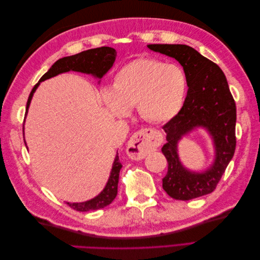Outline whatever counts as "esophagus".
Returning a JSON list of instances; mask_svg holds the SVG:
<instances>
[{
  "label": "esophagus",
  "mask_w": 260,
  "mask_h": 260,
  "mask_svg": "<svg viewBox=\"0 0 260 260\" xmlns=\"http://www.w3.org/2000/svg\"><path fill=\"white\" fill-rule=\"evenodd\" d=\"M162 143V136L154 129H142L131 137L127 152L133 159H141Z\"/></svg>",
  "instance_id": "34e87169"
}]
</instances>
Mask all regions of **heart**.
Wrapping results in <instances>:
<instances>
[{
	"mask_svg": "<svg viewBox=\"0 0 260 260\" xmlns=\"http://www.w3.org/2000/svg\"><path fill=\"white\" fill-rule=\"evenodd\" d=\"M186 89V76L178 65L138 58L117 73L113 89H105L103 99L117 117L127 116L137 106L143 119L161 123L180 112Z\"/></svg>",
	"mask_w": 260,
	"mask_h": 260,
	"instance_id": "heart-1",
	"label": "heart"
}]
</instances>
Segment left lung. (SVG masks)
<instances>
[{
    "instance_id": "obj_1",
    "label": "left lung",
    "mask_w": 260,
    "mask_h": 260,
    "mask_svg": "<svg viewBox=\"0 0 260 260\" xmlns=\"http://www.w3.org/2000/svg\"><path fill=\"white\" fill-rule=\"evenodd\" d=\"M156 53L175 58L183 67L187 94L178 115L164 125L166 144L161 152L168 161L162 187L172 199L188 201L211 193L221 179L235 151L237 107L226 78L218 65L185 44H148ZM198 128L212 139L214 160L202 172L187 170L177 153L180 139Z\"/></svg>"
}]
</instances>
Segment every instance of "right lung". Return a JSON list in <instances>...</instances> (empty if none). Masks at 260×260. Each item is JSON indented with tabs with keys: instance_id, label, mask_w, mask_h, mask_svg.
Masks as SVG:
<instances>
[{
	"instance_id": "1",
	"label": "right lung",
	"mask_w": 260,
	"mask_h": 260,
	"mask_svg": "<svg viewBox=\"0 0 260 260\" xmlns=\"http://www.w3.org/2000/svg\"><path fill=\"white\" fill-rule=\"evenodd\" d=\"M117 56V52L115 49L109 48V46H102V48L91 49L88 51H83L78 53L72 56H66L55 61L52 67L46 72L31 91L26 107V116L28 114V109L32 100L34 94L38 86L40 85V82L45 81L57 75L68 73V72H77L81 74H86L93 76L95 79L101 82V79L103 78L109 69L114 65L115 59ZM23 135H25V127H23ZM25 140V137H23ZM26 143V141H25ZM27 145V143H26ZM122 167V165L119 160L118 153L115 156V160L113 162V167L111 170V175L106 182L105 187L103 188L99 195L89 201L81 202V203H67L68 205L73 209L78 211H90V210H98L104 208L111 204L117 195L118 191V179H119V171Z\"/></svg>"
}]
</instances>
